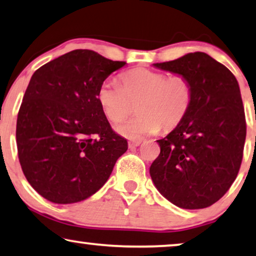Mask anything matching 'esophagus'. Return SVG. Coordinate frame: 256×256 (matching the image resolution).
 <instances>
[{"label":"esophagus","mask_w":256,"mask_h":256,"mask_svg":"<svg viewBox=\"0 0 256 256\" xmlns=\"http://www.w3.org/2000/svg\"><path fill=\"white\" fill-rule=\"evenodd\" d=\"M142 142V140H132V142H128V148L130 150L136 148V147H138Z\"/></svg>","instance_id":"34e87169"}]
</instances>
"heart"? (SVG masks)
<instances>
[{
    "mask_svg": "<svg viewBox=\"0 0 256 256\" xmlns=\"http://www.w3.org/2000/svg\"><path fill=\"white\" fill-rule=\"evenodd\" d=\"M123 86L106 80L97 90V100L106 117L120 122L138 103L139 114L116 126L120 136L131 140L154 134L161 128H174L181 123L192 104V90L182 75L169 76L150 70H134L122 78Z\"/></svg>",
    "mask_w": 256,
    "mask_h": 256,
    "instance_id": "1",
    "label": "heart"
}]
</instances>
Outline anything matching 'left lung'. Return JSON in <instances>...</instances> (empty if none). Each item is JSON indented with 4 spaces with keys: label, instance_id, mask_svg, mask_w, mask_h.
<instances>
[{
    "label": "left lung",
    "instance_id": "left-lung-1",
    "mask_svg": "<svg viewBox=\"0 0 256 256\" xmlns=\"http://www.w3.org/2000/svg\"><path fill=\"white\" fill-rule=\"evenodd\" d=\"M153 66L184 76L192 98L181 123L156 140L160 154L150 178L176 206L208 208L230 189L242 160L246 120L239 84L228 68L203 52Z\"/></svg>",
    "mask_w": 256,
    "mask_h": 256
}]
</instances>
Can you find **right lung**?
<instances>
[{"instance_id":"add662e5","label":"right lung","mask_w":256,"mask_h":256,"mask_svg":"<svg viewBox=\"0 0 256 256\" xmlns=\"http://www.w3.org/2000/svg\"><path fill=\"white\" fill-rule=\"evenodd\" d=\"M124 61L74 50L32 75L18 111L16 142L25 178L56 204L87 200L110 178L128 142L111 128L97 90Z\"/></svg>"}]
</instances>
